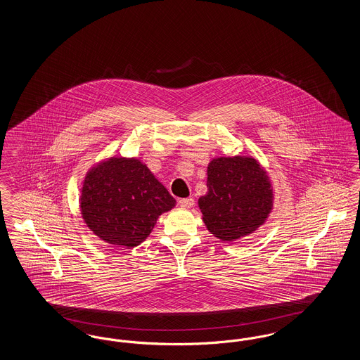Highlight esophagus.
<instances>
[{
  "mask_svg": "<svg viewBox=\"0 0 360 360\" xmlns=\"http://www.w3.org/2000/svg\"><path fill=\"white\" fill-rule=\"evenodd\" d=\"M178 204L185 209H190L191 206L194 205V198H191V197L181 198V200H178Z\"/></svg>",
  "mask_w": 360,
  "mask_h": 360,
  "instance_id": "34e87169",
  "label": "esophagus"
}]
</instances>
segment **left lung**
I'll return each instance as SVG.
<instances>
[{
    "mask_svg": "<svg viewBox=\"0 0 360 360\" xmlns=\"http://www.w3.org/2000/svg\"><path fill=\"white\" fill-rule=\"evenodd\" d=\"M207 193L198 206L210 233L232 241L264 224L273 209L270 178L257 159L220 156L207 165Z\"/></svg>",
    "mask_w": 360,
    "mask_h": 360,
    "instance_id": "left-lung-1",
    "label": "left lung"
}]
</instances>
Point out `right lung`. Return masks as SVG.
Segmentation results:
<instances>
[{
    "mask_svg": "<svg viewBox=\"0 0 360 360\" xmlns=\"http://www.w3.org/2000/svg\"><path fill=\"white\" fill-rule=\"evenodd\" d=\"M81 213L89 229L108 244L132 248L148 238L175 200L136 158H109L86 174Z\"/></svg>",
    "mask_w": 360,
    "mask_h": 360,
    "instance_id": "right-lung-1",
    "label": "right lung"
}]
</instances>
